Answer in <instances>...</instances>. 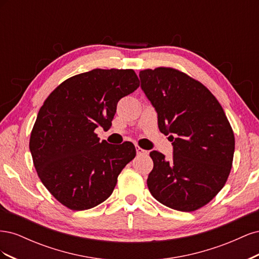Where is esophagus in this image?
Returning <instances> with one entry per match:
<instances>
[{"instance_id": "34e87169", "label": "esophagus", "mask_w": 259, "mask_h": 259, "mask_svg": "<svg viewBox=\"0 0 259 259\" xmlns=\"http://www.w3.org/2000/svg\"><path fill=\"white\" fill-rule=\"evenodd\" d=\"M136 152H137L138 156H140V155H148V151L144 150V149L140 148L139 146H136Z\"/></svg>"}]
</instances>
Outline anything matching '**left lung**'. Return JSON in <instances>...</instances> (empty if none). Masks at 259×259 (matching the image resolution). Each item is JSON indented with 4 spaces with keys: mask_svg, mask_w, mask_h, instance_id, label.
<instances>
[{
    "mask_svg": "<svg viewBox=\"0 0 259 259\" xmlns=\"http://www.w3.org/2000/svg\"><path fill=\"white\" fill-rule=\"evenodd\" d=\"M142 89L158 112L161 133L169 135L173 160L151 151L149 191L163 205L197 210L223 189L230 174L234 134L221 104L207 88L174 68L139 72Z\"/></svg>",
    "mask_w": 259,
    "mask_h": 259,
    "instance_id": "8db88e82",
    "label": "left lung"
}]
</instances>
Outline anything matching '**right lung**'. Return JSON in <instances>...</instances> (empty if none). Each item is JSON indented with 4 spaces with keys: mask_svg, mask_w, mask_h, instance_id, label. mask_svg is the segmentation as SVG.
I'll return each instance as SVG.
<instances>
[{
    "mask_svg": "<svg viewBox=\"0 0 259 259\" xmlns=\"http://www.w3.org/2000/svg\"><path fill=\"white\" fill-rule=\"evenodd\" d=\"M138 88L134 70L94 69L69 77L45 99L29 147L37 176L62 205L89 209L113 192L136 149L99 142L95 130L110 128L117 101Z\"/></svg>",
    "mask_w": 259,
    "mask_h": 259,
    "instance_id": "add662e5",
    "label": "right lung"
}]
</instances>
